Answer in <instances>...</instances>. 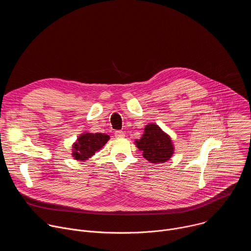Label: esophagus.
Here are the masks:
<instances>
[{"instance_id":"34e87169","label":"esophagus","mask_w":251,"mask_h":251,"mask_svg":"<svg viewBox=\"0 0 251 251\" xmlns=\"http://www.w3.org/2000/svg\"><path fill=\"white\" fill-rule=\"evenodd\" d=\"M114 135L116 138H124L125 137V133L123 131H115Z\"/></svg>"}]
</instances>
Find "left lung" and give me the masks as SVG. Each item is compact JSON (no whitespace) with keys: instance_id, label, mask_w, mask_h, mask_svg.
<instances>
[{"instance_id":"left-lung-1","label":"left lung","mask_w":251,"mask_h":251,"mask_svg":"<svg viewBox=\"0 0 251 251\" xmlns=\"http://www.w3.org/2000/svg\"><path fill=\"white\" fill-rule=\"evenodd\" d=\"M136 147L150 163L159 164L169 161L175 153L171 136L156 123H148L140 139L135 140Z\"/></svg>"}]
</instances>
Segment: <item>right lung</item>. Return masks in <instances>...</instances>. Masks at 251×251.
<instances>
[{"label": "right lung", "instance_id": "add662e5", "mask_svg": "<svg viewBox=\"0 0 251 251\" xmlns=\"http://www.w3.org/2000/svg\"><path fill=\"white\" fill-rule=\"evenodd\" d=\"M109 139L110 136L105 133H90L84 131L73 144L71 156L75 160L85 162L95 155V153L98 152Z\"/></svg>", "mask_w": 251, "mask_h": 251}]
</instances>
